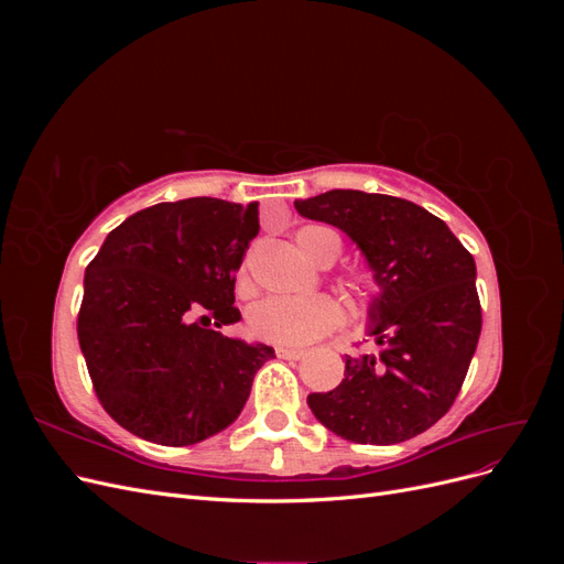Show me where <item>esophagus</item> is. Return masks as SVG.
I'll list each match as a JSON object with an SVG mask.
<instances>
[{
    "mask_svg": "<svg viewBox=\"0 0 564 564\" xmlns=\"http://www.w3.org/2000/svg\"><path fill=\"white\" fill-rule=\"evenodd\" d=\"M278 357H282V360H301V357L305 355L303 348H289V346H280L275 348Z\"/></svg>",
    "mask_w": 564,
    "mask_h": 564,
    "instance_id": "obj_1",
    "label": "esophagus"
}]
</instances>
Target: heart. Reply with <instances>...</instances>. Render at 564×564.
I'll return each instance as SVG.
<instances>
[{
    "label": "heart",
    "mask_w": 564,
    "mask_h": 564,
    "mask_svg": "<svg viewBox=\"0 0 564 564\" xmlns=\"http://www.w3.org/2000/svg\"><path fill=\"white\" fill-rule=\"evenodd\" d=\"M296 247L317 263H332L340 253V235L327 226H305L296 232ZM357 284H367L365 272H355ZM245 289L247 282L242 280ZM344 322V308L334 296L319 294L308 299H265L247 315L249 332L280 346H301L329 334Z\"/></svg>",
    "instance_id": "b5f03b06"
}]
</instances>
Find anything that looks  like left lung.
<instances>
[{
  "label": "left lung",
  "instance_id": "obj_1",
  "mask_svg": "<svg viewBox=\"0 0 564 564\" xmlns=\"http://www.w3.org/2000/svg\"><path fill=\"white\" fill-rule=\"evenodd\" d=\"M362 249L381 294L369 305L379 352L348 357L329 392H311L322 425L357 445H395L449 412L468 373L482 308L475 261L442 218L414 202L362 191L296 199Z\"/></svg>",
  "mask_w": 564,
  "mask_h": 564
}]
</instances>
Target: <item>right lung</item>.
<instances>
[{
  "label": "right lung",
  "instance_id": "1",
  "mask_svg": "<svg viewBox=\"0 0 564 564\" xmlns=\"http://www.w3.org/2000/svg\"><path fill=\"white\" fill-rule=\"evenodd\" d=\"M256 235V202H162L117 226L87 265L79 348L100 404L129 433L183 447L240 416L275 350L209 322L242 317L235 272Z\"/></svg>",
  "mask_w": 564,
  "mask_h": 564
}]
</instances>
